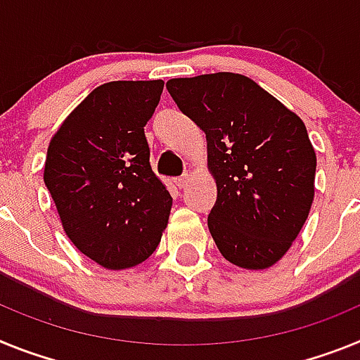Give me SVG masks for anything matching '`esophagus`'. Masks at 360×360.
Returning a JSON list of instances; mask_svg holds the SVG:
<instances>
[{
    "instance_id": "34e87169",
    "label": "esophagus",
    "mask_w": 360,
    "mask_h": 360,
    "mask_svg": "<svg viewBox=\"0 0 360 360\" xmlns=\"http://www.w3.org/2000/svg\"><path fill=\"white\" fill-rule=\"evenodd\" d=\"M186 183H188V174H184V176L177 177V179H176L177 188H184V186H186Z\"/></svg>"
}]
</instances>
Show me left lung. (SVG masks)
Masks as SVG:
<instances>
[{"label":"left lung","instance_id":"obj_1","mask_svg":"<svg viewBox=\"0 0 360 360\" xmlns=\"http://www.w3.org/2000/svg\"><path fill=\"white\" fill-rule=\"evenodd\" d=\"M206 134L217 201L208 228L226 261L264 270L290 250L314 202L317 158L304 123L250 77L217 72L167 83Z\"/></svg>","mask_w":360,"mask_h":360}]
</instances>
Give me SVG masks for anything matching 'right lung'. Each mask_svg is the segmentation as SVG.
Wrapping results in <instances>:
<instances>
[{"instance_id":"obj_1","label":"right lung","mask_w":360,"mask_h":360,"mask_svg":"<svg viewBox=\"0 0 360 360\" xmlns=\"http://www.w3.org/2000/svg\"><path fill=\"white\" fill-rule=\"evenodd\" d=\"M162 86L155 79L94 89L46 150L43 179L68 239L108 270L148 259L167 228L172 198L150 167L145 136Z\"/></svg>"}]
</instances>
